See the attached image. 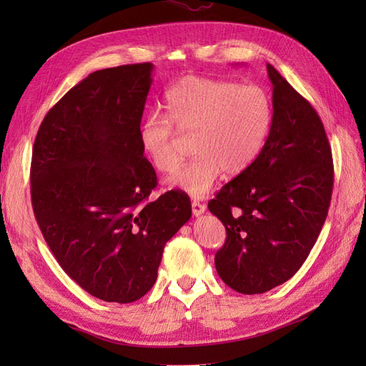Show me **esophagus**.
<instances>
[{"label": "esophagus", "mask_w": 366, "mask_h": 366, "mask_svg": "<svg viewBox=\"0 0 366 366\" xmlns=\"http://www.w3.org/2000/svg\"><path fill=\"white\" fill-rule=\"evenodd\" d=\"M204 210H206V206L203 204V203H200V202H192V214L195 215V217H200L202 214H204Z\"/></svg>", "instance_id": "obj_1"}]
</instances>
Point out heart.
<instances>
[{
  "label": "heart",
  "instance_id": "obj_1",
  "mask_svg": "<svg viewBox=\"0 0 366 366\" xmlns=\"http://www.w3.org/2000/svg\"><path fill=\"white\" fill-rule=\"evenodd\" d=\"M166 118L143 119L139 139L143 152L160 172L180 162L177 132L194 136L195 157L169 177L168 184L200 198L223 172L235 177L258 160L273 124L272 97L261 85L186 76L164 94Z\"/></svg>",
  "mask_w": 366,
  "mask_h": 366
}]
</instances>
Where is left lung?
<instances>
[{
	"mask_svg": "<svg viewBox=\"0 0 366 366\" xmlns=\"http://www.w3.org/2000/svg\"><path fill=\"white\" fill-rule=\"evenodd\" d=\"M273 124L258 160L207 207L226 227L215 267L230 289L259 295L301 269L333 191V157L316 109L267 64Z\"/></svg>",
	"mask_w": 366,
	"mask_h": 366,
	"instance_id": "8db88e82",
	"label": "left lung"
}]
</instances>
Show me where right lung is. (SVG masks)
I'll use <instances>...</instances> for the list:
<instances>
[{"label": "right lung", "mask_w": 366, "mask_h": 366, "mask_svg": "<svg viewBox=\"0 0 366 366\" xmlns=\"http://www.w3.org/2000/svg\"><path fill=\"white\" fill-rule=\"evenodd\" d=\"M151 62L97 70L44 117L31 152L30 192L54 258L85 292L128 304L157 280L164 244L192 215L189 197L157 186L140 122Z\"/></svg>", "instance_id": "right-lung-1"}]
</instances>
